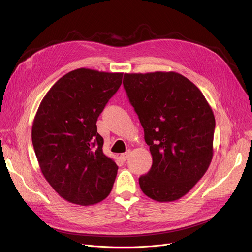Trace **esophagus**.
Returning <instances> with one entry per match:
<instances>
[{"label":"esophagus","mask_w":252,"mask_h":252,"mask_svg":"<svg viewBox=\"0 0 252 252\" xmlns=\"http://www.w3.org/2000/svg\"><path fill=\"white\" fill-rule=\"evenodd\" d=\"M129 153H130V150L128 149V150H126L125 153H123V154H121V158L122 159L124 160V161H126L127 158H128V156H129Z\"/></svg>","instance_id":"1"}]
</instances>
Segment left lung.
I'll return each mask as SVG.
<instances>
[{"label":"left lung","mask_w":252,"mask_h":252,"mask_svg":"<svg viewBox=\"0 0 252 252\" xmlns=\"http://www.w3.org/2000/svg\"><path fill=\"white\" fill-rule=\"evenodd\" d=\"M124 87L144 128L152 166L140 177L158 202L186 195L213 159L215 115L201 91L175 71L125 73Z\"/></svg>","instance_id":"8db88e82"}]
</instances>
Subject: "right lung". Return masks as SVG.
<instances>
[{
  "instance_id": "add662e5",
  "label": "right lung",
  "mask_w": 252,
  "mask_h": 252,
  "mask_svg": "<svg viewBox=\"0 0 252 252\" xmlns=\"http://www.w3.org/2000/svg\"><path fill=\"white\" fill-rule=\"evenodd\" d=\"M123 72L78 68L52 86L35 113L32 139L39 168L64 200L89 206L107 197L118 166L103 153L97 119Z\"/></svg>"
}]
</instances>
